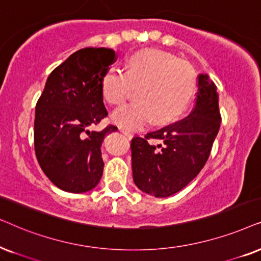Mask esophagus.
Here are the masks:
<instances>
[{
  "label": "esophagus",
  "instance_id": "obj_1",
  "mask_svg": "<svg viewBox=\"0 0 261 261\" xmlns=\"http://www.w3.org/2000/svg\"><path fill=\"white\" fill-rule=\"evenodd\" d=\"M120 133H121V134H124L125 136H126L127 138H133V137H134V134H133V133H130V131L125 130V128H120Z\"/></svg>",
  "mask_w": 261,
  "mask_h": 261
}]
</instances>
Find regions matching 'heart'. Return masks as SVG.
<instances>
[{"mask_svg": "<svg viewBox=\"0 0 261 261\" xmlns=\"http://www.w3.org/2000/svg\"><path fill=\"white\" fill-rule=\"evenodd\" d=\"M138 87V101L112 114V121L126 130H140L154 119L166 124L186 110L196 90V72L186 61L169 52L143 48L127 58L125 72L107 70L101 77L103 99L121 105Z\"/></svg>", "mask_w": 261, "mask_h": 261, "instance_id": "b5f03b06", "label": "heart"}]
</instances>
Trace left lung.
Listing matches in <instances>:
<instances>
[{"label": "left lung", "instance_id": "1", "mask_svg": "<svg viewBox=\"0 0 261 261\" xmlns=\"http://www.w3.org/2000/svg\"><path fill=\"white\" fill-rule=\"evenodd\" d=\"M220 125L217 88L209 76L200 74L196 103L189 116L131 141L136 186L158 198L182 190L206 163ZM150 138L160 139L163 144H149Z\"/></svg>", "mask_w": 261, "mask_h": 261}]
</instances>
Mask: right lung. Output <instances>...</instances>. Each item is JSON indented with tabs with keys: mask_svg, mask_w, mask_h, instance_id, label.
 <instances>
[{
	"mask_svg": "<svg viewBox=\"0 0 261 261\" xmlns=\"http://www.w3.org/2000/svg\"><path fill=\"white\" fill-rule=\"evenodd\" d=\"M116 61L106 47H86L51 72L38 100L34 119L37 160L51 182L71 193L93 190L102 176L101 144L110 125L90 131L107 116L101 77Z\"/></svg>",
	"mask_w": 261,
	"mask_h": 261,
	"instance_id": "1",
	"label": "right lung"
}]
</instances>
